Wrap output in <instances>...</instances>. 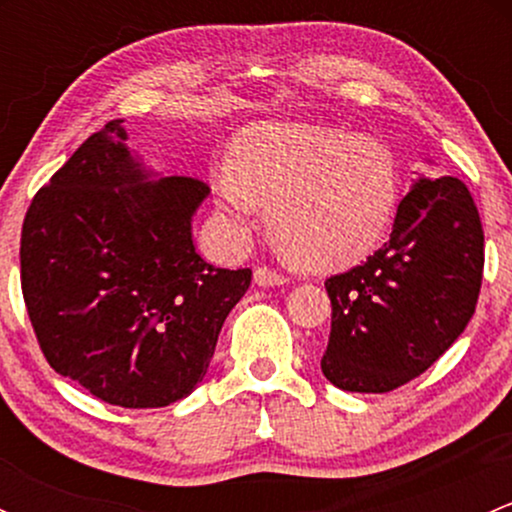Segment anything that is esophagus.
I'll use <instances>...</instances> for the list:
<instances>
[{
	"mask_svg": "<svg viewBox=\"0 0 512 512\" xmlns=\"http://www.w3.org/2000/svg\"><path fill=\"white\" fill-rule=\"evenodd\" d=\"M255 282L260 287H280V285H285L287 277L280 275L277 270H272V267L262 265V267H255Z\"/></svg>",
	"mask_w": 512,
	"mask_h": 512,
	"instance_id": "1",
	"label": "esophagus"
}]
</instances>
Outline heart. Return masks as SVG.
<instances>
[{
    "label": "heart",
    "instance_id": "b5f03b06",
    "mask_svg": "<svg viewBox=\"0 0 512 512\" xmlns=\"http://www.w3.org/2000/svg\"><path fill=\"white\" fill-rule=\"evenodd\" d=\"M213 183L220 210L240 232L270 205L277 247L304 270H339L374 252L401 198L399 163L389 146L299 121L247 126Z\"/></svg>",
    "mask_w": 512,
    "mask_h": 512
}]
</instances>
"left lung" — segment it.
<instances>
[{
  "label": "left lung",
  "mask_w": 512,
  "mask_h": 512,
  "mask_svg": "<svg viewBox=\"0 0 512 512\" xmlns=\"http://www.w3.org/2000/svg\"><path fill=\"white\" fill-rule=\"evenodd\" d=\"M483 265V225L466 183L453 175L416 183L389 242L324 282L332 299L324 376L359 394L421 376L471 322Z\"/></svg>",
  "instance_id": "obj_1"
}]
</instances>
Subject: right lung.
Here are the masks:
<instances>
[{
    "label": "right lung",
    "instance_id": "obj_1",
    "mask_svg": "<svg viewBox=\"0 0 512 512\" xmlns=\"http://www.w3.org/2000/svg\"><path fill=\"white\" fill-rule=\"evenodd\" d=\"M108 121L41 185L22 225V294L51 369L123 409H158L203 381L252 270L213 267L190 220L208 185L148 183Z\"/></svg>",
    "mask_w": 512,
    "mask_h": 512
}]
</instances>
